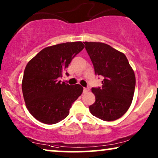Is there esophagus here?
<instances>
[{"label":"esophagus","instance_id":"obj_1","mask_svg":"<svg viewBox=\"0 0 158 158\" xmlns=\"http://www.w3.org/2000/svg\"><path fill=\"white\" fill-rule=\"evenodd\" d=\"M88 90H89V88H88V87L87 88H83V93H86V92H88Z\"/></svg>","mask_w":158,"mask_h":158}]
</instances>
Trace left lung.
Returning <instances> with one entry per match:
<instances>
[{
  "label": "left lung",
  "instance_id": "left-lung-1",
  "mask_svg": "<svg viewBox=\"0 0 158 158\" xmlns=\"http://www.w3.org/2000/svg\"><path fill=\"white\" fill-rule=\"evenodd\" d=\"M95 74L103 77L102 87L92 88L96 101L90 113L106 122L118 119L130 106L135 93V73L124 54L110 45L85 42Z\"/></svg>",
  "mask_w": 158,
  "mask_h": 158
}]
</instances>
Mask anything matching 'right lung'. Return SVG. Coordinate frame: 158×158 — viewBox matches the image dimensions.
<instances>
[{"label":"right lung","mask_w":158,"mask_h":158,"mask_svg":"<svg viewBox=\"0 0 158 158\" xmlns=\"http://www.w3.org/2000/svg\"><path fill=\"white\" fill-rule=\"evenodd\" d=\"M84 47L82 42L47 47L28 62L23 73L22 92L27 109L36 119L54 124L68 116L83 88L79 84L61 83L59 78Z\"/></svg>","instance_id":"add662e5"}]
</instances>
